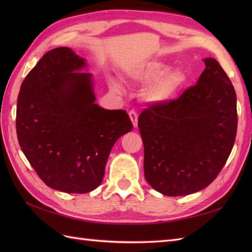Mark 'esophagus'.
Listing matches in <instances>:
<instances>
[{"instance_id":"34e87169","label":"esophagus","mask_w":252,"mask_h":252,"mask_svg":"<svg viewBox=\"0 0 252 252\" xmlns=\"http://www.w3.org/2000/svg\"><path fill=\"white\" fill-rule=\"evenodd\" d=\"M129 116H130V119L133 123V126H134V127H136L137 126V114L134 110H131L129 112Z\"/></svg>"}]
</instances>
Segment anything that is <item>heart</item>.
<instances>
[{"label": "heart", "mask_w": 252, "mask_h": 252, "mask_svg": "<svg viewBox=\"0 0 252 252\" xmlns=\"http://www.w3.org/2000/svg\"><path fill=\"white\" fill-rule=\"evenodd\" d=\"M126 76L131 81L146 84L142 91L143 99L153 105H162L174 99L187 83V73L180 67L169 68L167 63L153 60L127 70ZM111 90L119 93L122 91L118 81L110 82Z\"/></svg>", "instance_id": "obj_1"}]
</instances>
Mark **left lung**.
<instances>
[{"label":"left lung","mask_w":252,"mask_h":252,"mask_svg":"<svg viewBox=\"0 0 252 252\" xmlns=\"http://www.w3.org/2000/svg\"><path fill=\"white\" fill-rule=\"evenodd\" d=\"M197 84L178 99L142 111L144 174L167 196L194 194L210 185L232 152L237 131L236 93L215 58Z\"/></svg>","instance_id":"8db88e82"}]
</instances>
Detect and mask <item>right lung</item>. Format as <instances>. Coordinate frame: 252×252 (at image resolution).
Returning a JSON list of instances; mask_svg holds the SVG:
<instances>
[{
  "mask_svg": "<svg viewBox=\"0 0 252 252\" xmlns=\"http://www.w3.org/2000/svg\"><path fill=\"white\" fill-rule=\"evenodd\" d=\"M69 47L43 55L20 87L16 130L21 151L44 183L85 194L97 189L118 138L133 129L126 111L95 103L93 74Z\"/></svg>",
  "mask_w": 252,
  "mask_h": 252,
  "instance_id": "right-lung-1",
  "label": "right lung"
}]
</instances>
